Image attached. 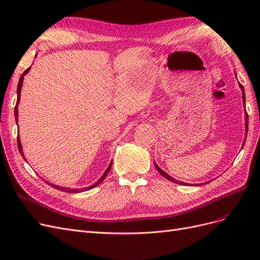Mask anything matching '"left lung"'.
Wrapping results in <instances>:
<instances>
[{"label": "left lung", "mask_w": 260, "mask_h": 260, "mask_svg": "<svg viewBox=\"0 0 260 260\" xmlns=\"http://www.w3.org/2000/svg\"><path fill=\"white\" fill-rule=\"evenodd\" d=\"M235 76H237V74H235ZM239 85H240V88L242 89V98H243V104H244V107H245V92H244V88H243V85L241 84V83H239ZM245 136L247 135V131H248V115H247V113H245ZM245 140H246V138H245ZM245 143V142H244ZM244 143H243V146H244ZM155 167L157 168V170H158V172L159 174L162 176V177H165L166 179H168L169 181H171V182H175V183H179V184H182V185H185L186 183H184V182H180V181H178V180H176V179H174V178H171L169 175H167L166 172H165L164 170H161L158 166H157V165L155 164ZM206 183H208V182H206Z\"/></svg>", "instance_id": "8db88e82"}]
</instances>
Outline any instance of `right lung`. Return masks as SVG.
Masks as SVG:
<instances>
[{
  "label": "right lung",
  "instance_id": "1",
  "mask_svg": "<svg viewBox=\"0 0 260 260\" xmlns=\"http://www.w3.org/2000/svg\"><path fill=\"white\" fill-rule=\"evenodd\" d=\"M29 69H30V67L28 68V69H26L25 72L22 73V75L20 76V79H19V82H18V86H17V103H16V106H15V119H16V122H17V120H18V103H19V101H20V91H21V86H22V81H23V77H25V75L26 74H28V72H29ZM18 124V123H17ZM17 144H18V149H19V153L21 154V156L23 157V159L26 160V158H25V156H23V153H22V147H21V143H20V140H19V138H17ZM112 164L113 162H111L109 164V166H108V168L105 170V172L103 174V176L101 177V179L98 181L96 183H94L93 185H90V186H88V187H83V188H69V187H61V186H58V185H54V184H52V183H49V182H45L46 183H49L50 185H52L53 187H55V188H57V190H59V191H62V192H68V193H80V192H83V191H88V190H91V188H93L94 186H96V185H99L102 181H103L104 179H105V177L107 176V174L109 172V170H111V168H112Z\"/></svg>",
  "mask_w": 260,
  "mask_h": 260
}]
</instances>
